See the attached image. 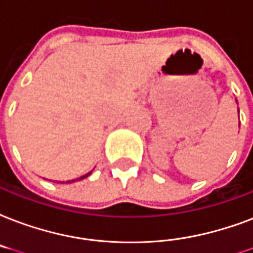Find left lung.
<instances>
[{
    "label": "left lung",
    "instance_id": "obj_1",
    "mask_svg": "<svg viewBox=\"0 0 253 253\" xmlns=\"http://www.w3.org/2000/svg\"><path fill=\"white\" fill-rule=\"evenodd\" d=\"M238 111H239V109H238Z\"/></svg>",
    "mask_w": 253,
    "mask_h": 253
}]
</instances>
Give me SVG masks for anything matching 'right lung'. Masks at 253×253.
<instances>
[{
  "mask_svg": "<svg viewBox=\"0 0 253 253\" xmlns=\"http://www.w3.org/2000/svg\"><path fill=\"white\" fill-rule=\"evenodd\" d=\"M91 173H92V170H91V171H88L87 174H84V175H82V177L75 178V179H71V181H67V182H66V183H72V182H75V181H82V179H84V178H87L88 175H89V174H91ZM63 183H64V182H63Z\"/></svg>",
  "mask_w": 253,
  "mask_h": 253,
  "instance_id": "add662e5",
  "label": "right lung"
}]
</instances>
